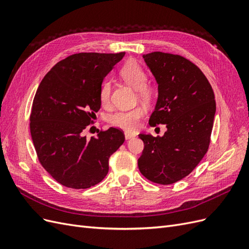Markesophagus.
<instances>
[{
    "mask_svg": "<svg viewBox=\"0 0 249 249\" xmlns=\"http://www.w3.org/2000/svg\"><path fill=\"white\" fill-rule=\"evenodd\" d=\"M124 137H125V139H126V140H129V139L134 138V137H135V135H134V134H132V133H129V132H125V133H124Z\"/></svg>",
    "mask_w": 249,
    "mask_h": 249,
    "instance_id": "obj_1",
    "label": "esophagus"
}]
</instances>
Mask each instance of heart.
Wrapping results in <instances>:
<instances>
[{
	"label": "heart",
	"mask_w": 249,
	"mask_h": 249,
	"mask_svg": "<svg viewBox=\"0 0 249 249\" xmlns=\"http://www.w3.org/2000/svg\"><path fill=\"white\" fill-rule=\"evenodd\" d=\"M119 76L127 85L136 90L138 99L145 105L154 103L157 97V89L154 85L146 82L147 73L144 69L135 60L126 61L119 71ZM111 83L106 80L103 82L100 89V101L104 106L110 102ZM145 109L137 106L131 110H122L116 112L110 118V123L119 129L125 131H134L137 129L140 119L144 116Z\"/></svg>",
	"instance_id": "b5f03b06"
}]
</instances>
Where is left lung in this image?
Wrapping results in <instances>:
<instances>
[{
    "instance_id": "obj_1",
    "label": "left lung",
    "mask_w": 249,
    "mask_h": 249,
    "mask_svg": "<svg viewBox=\"0 0 249 249\" xmlns=\"http://www.w3.org/2000/svg\"><path fill=\"white\" fill-rule=\"evenodd\" d=\"M158 83L149 125L166 124L162 137L140 134L144 143L140 172L150 182L170 185L184 178L207 154L216 112L212 86L198 67L179 55H143Z\"/></svg>"
}]
</instances>
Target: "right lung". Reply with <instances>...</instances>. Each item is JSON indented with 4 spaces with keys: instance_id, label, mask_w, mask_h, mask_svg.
<instances>
[{
    "instance_id": "1",
    "label": "right lung",
    "mask_w": 249,
    "mask_h": 249,
    "mask_svg": "<svg viewBox=\"0 0 249 249\" xmlns=\"http://www.w3.org/2000/svg\"><path fill=\"white\" fill-rule=\"evenodd\" d=\"M124 52L79 53L59 61L35 93L30 132L42 167L59 184L87 189L104 179L109 158L124 142L122 130L110 127L87 139L84 130L101 108L104 78Z\"/></svg>"
}]
</instances>
